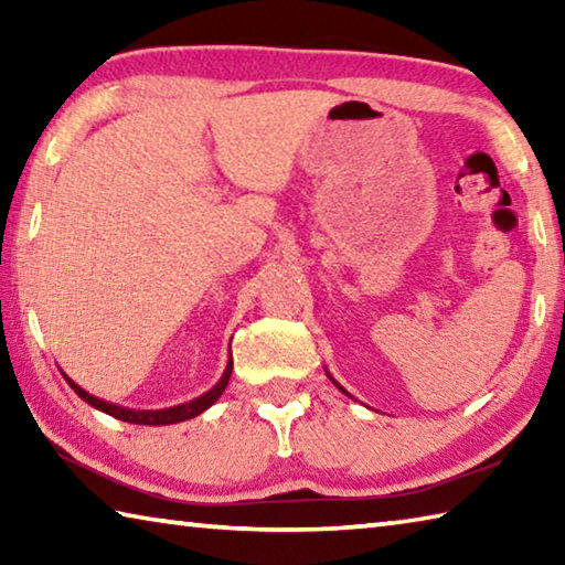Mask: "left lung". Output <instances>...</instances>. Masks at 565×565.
<instances>
[{"label":"left lung","instance_id":"8db88e82","mask_svg":"<svg viewBox=\"0 0 565 565\" xmlns=\"http://www.w3.org/2000/svg\"><path fill=\"white\" fill-rule=\"evenodd\" d=\"M337 386H339V384H337ZM339 388H341V386H339ZM341 391H343V388H341Z\"/></svg>","mask_w":565,"mask_h":565}]
</instances>
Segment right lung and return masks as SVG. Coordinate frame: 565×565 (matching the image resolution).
<instances>
[{
    "label": "right lung",
    "instance_id": "add662e5",
    "mask_svg": "<svg viewBox=\"0 0 565 565\" xmlns=\"http://www.w3.org/2000/svg\"><path fill=\"white\" fill-rule=\"evenodd\" d=\"M232 369H234V361H228V366L224 371V376L218 384L209 391V394L199 396L194 401H189V404H181V406H174V408H164V411H131V408H121V406H114V404H107V401L102 398H94L89 396L87 391L79 388L74 384V381H70V386L74 388V394L87 401L89 406L104 411V414H109L114 418L119 420H127V424H145V426H169V424H179V420H186V418H194L202 414V411H206L209 406L214 404V401L224 394V388L228 384V379H232Z\"/></svg>",
    "mask_w": 565,
    "mask_h": 565
}]
</instances>
